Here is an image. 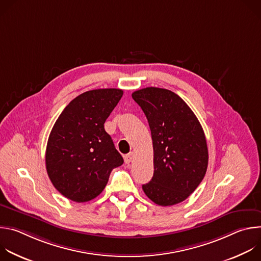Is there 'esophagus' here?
Returning a JSON list of instances; mask_svg holds the SVG:
<instances>
[{
    "mask_svg": "<svg viewBox=\"0 0 261 261\" xmlns=\"http://www.w3.org/2000/svg\"><path fill=\"white\" fill-rule=\"evenodd\" d=\"M133 158H134V154H133L132 152H131V153H129V154H127V155L125 156V158H124L125 163H126V164H129L130 162H132Z\"/></svg>",
    "mask_w": 261,
    "mask_h": 261,
    "instance_id": "1",
    "label": "esophagus"
}]
</instances>
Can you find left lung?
<instances>
[{"label":"left lung","mask_w":261,"mask_h":261,"mask_svg":"<svg viewBox=\"0 0 261 261\" xmlns=\"http://www.w3.org/2000/svg\"><path fill=\"white\" fill-rule=\"evenodd\" d=\"M150 126L154 175L142 189L158 205L187 199L203 179L208 152L202 127L191 108L175 93L145 88L132 94Z\"/></svg>","instance_id":"8db88e82"}]
</instances>
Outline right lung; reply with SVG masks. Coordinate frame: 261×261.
I'll return each mask as SVG.
<instances>
[{
    "mask_svg": "<svg viewBox=\"0 0 261 261\" xmlns=\"http://www.w3.org/2000/svg\"><path fill=\"white\" fill-rule=\"evenodd\" d=\"M123 96L120 89L88 91L62 111L48 137L45 164L55 188L86 202L105 188L111 170L124 163L104 123Z\"/></svg>",
    "mask_w": 261,
    "mask_h": 261,
    "instance_id": "obj_1",
    "label": "right lung"
}]
</instances>
